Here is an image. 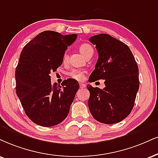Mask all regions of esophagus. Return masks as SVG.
Instances as JSON below:
<instances>
[{
    "label": "esophagus",
    "instance_id": "34e87169",
    "mask_svg": "<svg viewBox=\"0 0 158 158\" xmlns=\"http://www.w3.org/2000/svg\"><path fill=\"white\" fill-rule=\"evenodd\" d=\"M80 89H84L86 87V85L84 84V83H80Z\"/></svg>",
    "mask_w": 158,
    "mask_h": 158
}]
</instances>
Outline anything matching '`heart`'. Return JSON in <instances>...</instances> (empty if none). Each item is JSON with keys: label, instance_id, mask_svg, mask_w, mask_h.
<instances>
[{"label": "heart", "instance_id": "heart-1", "mask_svg": "<svg viewBox=\"0 0 158 158\" xmlns=\"http://www.w3.org/2000/svg\"><path fill=\"white\" fill-rule=\"evenodd\" d=\"M79 50L81 52V53L82 54L83 56L86 57L89 54H90L91 52H94L93 50L92 47L89 44H82L81 46L79 47ZM68 55L67 52H65L63 57V61L64 63H66L67 61ZM85 71L84 69H73L71 72L69 73V75L72 78L76 80V81H82L85 78Z\"/></svg>", "mask_w": 158, "mask_h": 158}]
</instances>
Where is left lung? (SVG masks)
<instances>
[{
  "label": "left lung",
  "mask_w": 158,
  "mask_h": 158,
  "mask_svg": "<svg viewBox=\"0 0 158 158\" xmlns=\"http://www.w3.org/2000/svg\"><path fill=\"white\" fill-rule=\"evenodd\" d=\"M89 41L99 57L89 81L102 79L106 85L102 89L87 85L89 110L101 123H118L133 110L139 89L138 64L129 47L110 35H95Z\"/></svg>",
  "instance_id": "1"
}]
</instances>
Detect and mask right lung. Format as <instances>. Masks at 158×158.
Returning a JSON list of instances; mask_svg holds the SVG:
<instances>
[{"label": "right lung", "mask_w": 158, "mask_h": 158, "mask_svg": "<svg viewBox=\"0 0 158 158\" xmlns=\"http://www.w3.org/2000/svg\"><path fill=\"white\" fill-rule=\"evenodd\" d=\"M77 34L62 35L45 31L25 44L15 71L16 93L25 114L35 124L52 127L67 118L79 89L69 78L61 85L51 83L50 74L62 64L67 47Z\"/></svg>", "instance_id": "1"}]
</instances>
